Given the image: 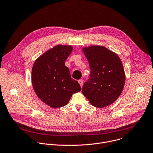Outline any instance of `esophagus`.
<instances>
[{
  "label": "esophagus",
  "instance_id": "1",
  "mask_svg": "<svg viewBox=\"0 0 153 153\" xmlns=\"http://www.w3.org/2000/svg\"><path fill=\"white\" fill-rule=\"evenodd\" d=\"M78 82L79 83V84H80V87H82V85H83V80L80 79V80H78Z\"/></svg>",
  "mask_w": 153,
  "mask_h": 153
}]
</instances>
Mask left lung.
<instances>
[{
  "instance_id": "obj_1",
  "label": "left lung",
  "mask_w": 153,
  "mask_h": 153,
  "mask_svg": "<svg viewBox=\"0 0 153 153\" xmlns=\"http://www.w3.org/2000/svg\"><path fill=\"white\" fill-rule=\"evenodd\" d=\"M90 68L89 79L82 93L92 105L103 108L114 103L121 94L125 74L118 55L106 48L92 46L82 49Z\"/></svg>"
}]
</instances>
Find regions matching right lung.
Returning a JSON list of instances; mask_svg holds the SVG:
<instances>
[{
  "instance_id": "obj_1",
  "label": "right lung",
  "mask_w": 153,
  "mask_h": 153,
  "mask_svg": "<svg viewBox=\"0 0 153 153\" xmlns=\"http://www.w3.org/2000/svg\"><path fill=\"white\" fill-rule=\"evenodd\" d=\"M73 51L71 46L57 45L37 59L32 71V83L38 98L52 108L66 105L73 93L81 90L65 65Z\"/></svg>"
}]
</instances>
